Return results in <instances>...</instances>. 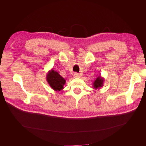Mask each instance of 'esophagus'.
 <instances>
[{"label":"esophagus","mask_w":146,"mask_h":146,"mask_svg":"<svg viewBox=\"0 0 146 146\" xmlns=\"http://www.w3.org/2000/svg\"><path fill=\"white\" fill-rule=\"evenodd\" d=\"M73 76H74V78H80L79 74H78L77 73H74V74H73Z\"/></svg>","instance_id":"34e87169"}]
</instances>
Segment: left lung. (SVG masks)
I'll return each mask as SVG.
<instances>
[{"label":"left lung","instance_id":"obj_1","mask_svg":"<svg viewBox=\"0 0 146 146\" xmlns=\"http://www.w3.org/2000/svg\"><path fill=\"white\" fill-rule=\"evenodd\" d=\"M104 78H102L101 75L98 76L93 82V88L94 89H101L104 85Z\"/></svg>","mask_w":146,"mask_h":146}]
</instances>
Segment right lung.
Instances as JSON below:
<instances>
[{"label": "right lung", "instance_id": "add662e5", "mask_svg": "<svg viewBox=\"0 0 146 146\" xmlns=\"http://www.w3.org/2000/svg\"><path fill=\"white\" fill-rule=\"evenodd\" d=\"M47 81L50 87L55 91L58 92L64 88V86L66 82V80L60 76V74L51 69L48 72L47 76Z\"/></svg>", "mask_w": 146, "mask_h": 146}]
</instances>
